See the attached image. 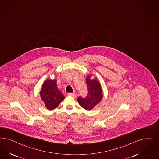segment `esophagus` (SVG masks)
<instances>
[{"label": "esophagus", "mask_w": 159, "mask_h": 159, "mask_svg": "<svg viewBox=\"0 0 159 159\" xmlns=\"http://www.w3.org/2000/svg\"><path fill=\"white\" fill-rule=\"evenodd\" d=\"M67 95L69 96H72V97H73V98H75V97H76V95H75V93H68Z\"/></svg>", "instance_id": "obj_1"}]
</instances>
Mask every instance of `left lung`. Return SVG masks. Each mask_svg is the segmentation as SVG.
<instances>
[{
    "label": "left lung",
    "instance_id": "obj_1",
    "mask_svg": "<svg viewBox=\"0 0 159 159\" xmlns=\"http://www.w3.org/2000/svg\"><path fill=\"white\" fill-rule=\"evenodd\" d=\"M91 75H88L86 77V82L88 89V95L82 98L79 97L77 102L83 109L90 111L100 103L103 98V90L99 80L95 77L92 79Z\"/></svg>",
    "mask_w": 159,
    "mask_h": 159
}]
</instances>
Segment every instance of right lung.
<instances>
[{
  "instance_id": "add662e5",
  "label": "right lung",
  "mask_w": 159,
  "mask_h": 159,
  "mask_svg": "<svg viewBox=\"0 0 159 159\" xmlns=\"http://www.w3.org/2000/svg\"><path fill=\"white\" fill-rule=\"evenodd\" d=\"M56 83V78L53 80L47 79L42 84L39 92L41 101L44 103L46 108L50 111L57 108L65 98L61 91L58 88Z\"/></svg>"
}]
</instances>
